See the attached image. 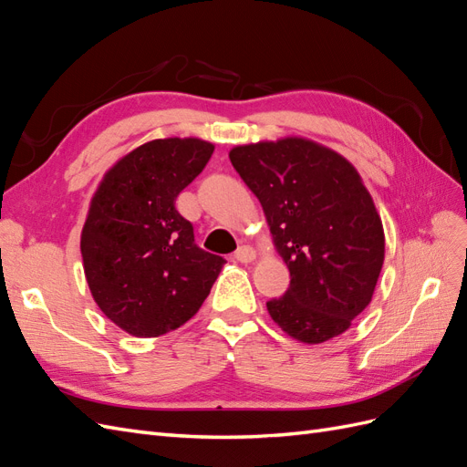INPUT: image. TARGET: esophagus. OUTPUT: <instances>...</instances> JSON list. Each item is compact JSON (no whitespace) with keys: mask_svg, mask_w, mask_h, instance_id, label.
<instances>
[{"mask_svg":"<svg viewBox=\"0 0 467 467\" xmlns=\"http://www.w3.org/2000/svg\"><path fill=\"white\" fill-rule=\"evenodd\" d=\"M234 257H235L239 263H251V261H255L257 251L253 249V247H249V245H242V247H239V249L235 251Z\"/></svg>","mask_w":467,"mask_h":467,"instance_id":"1","label":"esophagus"}]
</instances>
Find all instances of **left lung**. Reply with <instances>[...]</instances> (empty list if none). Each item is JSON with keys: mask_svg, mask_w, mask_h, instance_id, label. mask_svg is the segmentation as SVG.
<instances>
[{"mask_svg": "<svg viewBox=\"0 0 467 467\" xmlns=\"http://www.w3.org/2000/svg\"><path fill=\"white\" fill-rule=\"evenodd\" d=\"M230 160L257 196L290 288L266 302L278 327L306 345L345 333L372 302L384 225L348 160L314 140L235 146Z\"/></svg>", "mask_w": 467, "mask_h": 467, "instance_id": "left-lung-1", "label": "left lung"}]
</instances>
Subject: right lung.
I'll list each match as a JSON object with an SVG mask.
<instances>
[{
	"instance_id": "right-lung-1",
	"label": "right lung",
	"mask_w": 467,
	"mask_h": 467,
	"mask_svg": "<svg viewBox=\"0 0 467 467\" xmlns=\"http://www.w3.org/2000/svg\"><path fill=\"white\" fill-rule=\"evenodd\" d=\"M201 138L151 140L112 165L93 194L81 257L99 309L132 337H160L199 312L223 259L194 244L175 199L208 163Z\"/></svg>"
}]
</instances>
